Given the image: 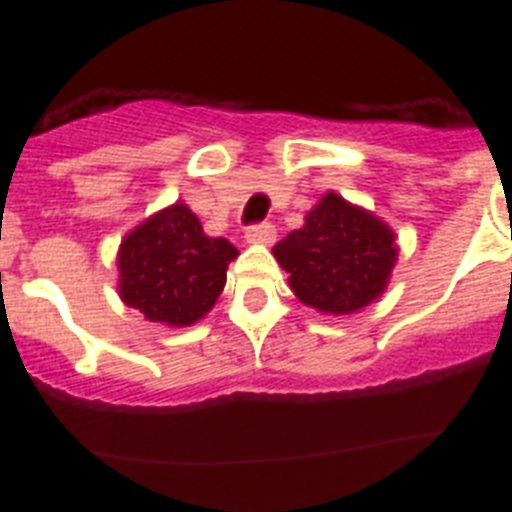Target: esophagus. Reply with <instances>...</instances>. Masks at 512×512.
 I'll use <instances>...</instances> for the list:
<instances>
[{"mask_svg": "<svg viewBox=\"0 0 512 512\" xmlns=\"http://www.w3.org/2000/svg\"><path fill=\"white\" fill-rule=\"evenodd\" d=\"M274 238H277V228L271 223H256L246 228L248 243H274Z\"/></svg>", "mask_w": 512, "mask_h": 512, "instance_id": "1", "label": "esophagus"}]
</instances>
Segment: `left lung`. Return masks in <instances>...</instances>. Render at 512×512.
Segmentation results:
<instances>
[{
    "mask_svg": "<svg viewBox=\"0 0 512 512\" xmlns=\"http://www.w3.org/2000/svg\"><path fill=\"white\" fill-rule=\"evenodd\" d=\"M289 287L305 305L348 315L377 300L397 261L395 233L382 220L328 192L305 225L274 246Z\"/></svg>",
    "mask_w": 512,
    "mask_h": 512,
    "instance_id": "obj_1",
    "label": "left lung"
}]
</instances>
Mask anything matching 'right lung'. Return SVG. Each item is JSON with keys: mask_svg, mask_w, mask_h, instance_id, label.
Listing matches in <instances>:
<instances>
[{"mask_svg": "<svg viewBox=\"0 0 512 512\" xmlns=\"http://www.w3.org/2000/svg\"><path fill=\"white\" fill-rule=\"evenodd\" d=\"M238 248L210 238L187 205H171L122 241L120 297L153 323L192 325L225 287Z\"/></svg>", "mask_w": 512, "mask_h": 512, "instance_id": "1", "label": "right lung"}]
</instances>
